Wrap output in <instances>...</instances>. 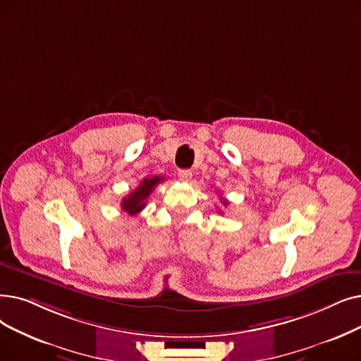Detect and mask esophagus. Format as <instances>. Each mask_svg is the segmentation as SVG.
Segmentation results:
<instances>
[{
    "mask_svg": "<svg viewBox=\"0 0 361 361\" xmlns=\"http://www.w3.org/2000/svg\"><path fill=\"white\" fill-rule=\"evenodd\" d=\"M178 177L181 181H189L192 178V171L190 169H180Z\"/></svg>",
    "mask_w": 361,
    "mask_h": 361,
    "instance_id": "34e87169",
    "label": "esophagus"
}]
</instances>
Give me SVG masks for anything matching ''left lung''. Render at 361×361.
I'll return each instance as SVG.
<instances>
[{
  "mask_svg": "<svg viewBox=\"0 0 361 361\" xmlns=\"http://www.w3.org/2000/svg\"><path fill=\"white\" fill-rule=\"evenodd\" d=\"M221 202H223V205H224V207H226V205H227V203H228V202H227L226 199H221Z\"/></svg>",
  "mask_w": 361,
  "mask_h": 361,
  "instance_id": "8db88e82",
  "label": "left lung"
}]
</instances>
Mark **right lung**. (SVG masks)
Segmentation results:
<instances>
[{"label": "right lung", "mask_w": 361, "mask_h": 361, "mask_svg": "<svg viewBox=\"0 0 361 361\" xmlns=\"http://www.w3.org/2000/svg\"><path fill=\"white\" fill-rule=\"evenodd\" d=\"M162 180L164 178L159 177V176L152 177V178H145L142 183H140V185L137 187L134 192H131L127 197L122 199L121 208L125 212H128L130 215H134V214L142 211L146 207L147 197L150 196V193L153 192L154 187L158 185Z\"/></svg>", "instance_id": "right-lung-1"}]
</instances>
